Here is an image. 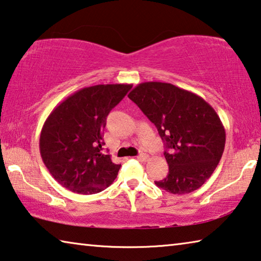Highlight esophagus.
I'll return each instance as SVG.
<instances>
[{"label": "esophagus", "instance_id": "obj_1", "mask_svg": "<svg viewBox=\"0 0 261 261\" xmlns=\"http://www.w3.org/2000/svg\"><path fill=\"white\" fill-rule=\"evenodd\" d=\"M148 159H149V156L147 155V154H145V153H141V154H139L138 156H137V160L140 161V162H146Z\"/></svg>", "mask_w": 261, "mask_h": 261}]
</instances>
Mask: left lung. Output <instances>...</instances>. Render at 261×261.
Segmentation results:
<instances>
[{
  "instance_id": "obj_1",
  "label": "left lung",
  "mask_w": 261,
  "mask_h": 261,
  "mask_svg": "<svg viewBox=\"0 0 261 261\" xmlns=\"http://www.w3.org/2000/svg\"><path fill=\"white\" fill-rule=\"evenodd\" d=\"M127 96L166 143L169 173L155 184L173 194L199 189L219 165L226 144L224 126L213 107L169 83H141Z\"/></svg>"
}]
</instances>
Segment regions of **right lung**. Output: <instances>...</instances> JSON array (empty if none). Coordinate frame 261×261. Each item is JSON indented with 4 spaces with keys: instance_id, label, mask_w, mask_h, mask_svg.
<instances>
[{
    "instance_id": "obj_1",
    "label": "right lung",
    "mask_w": 261,
    "mask_h": 261,
    "mask_svg": "<svg viewBox=\"0 0 261 261\" xmlns=\"http://www.w3.org/2000/svg\"><path fill=\"white\" fill-rule=\"evenodd\" d=\"M131 84L84 87L56 106L40 134V154L53 177L79 194H93L108 188L121 165L103 153L106 120L120 103Z\"/></svg>"
}]
</instances>
